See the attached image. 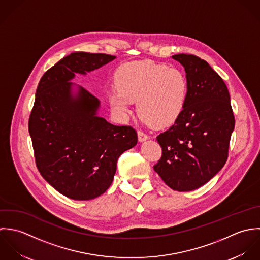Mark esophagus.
<instances>
[{
    "instance_id": "34e87169",
    "label": "esophagus",
    "mask_w": 260,
    "mask_h": 260,
    "mask_svg": "<svg viewBox=\"0 0 260 260\" xmlns=\"http://www.w3.org/2000/svg\"><path fill=\"white\" fill-rule=\"evenodd\" d=\"M138 138H139V141L142 143V142L147 141V140L149 139V136H148L147 134H145L144 132L139 131V132H138Z\"/></svg>"
}]
</instances>
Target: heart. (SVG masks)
Masks as SVG:
<instances>
[{
	"label": "heart",
	"mask_w": 260,
	"mask_h": 260,
	"mask_svg": "<svg viewBox=\"0 0 260 260\" xmlns=\"http://www.w3.org/2000/svg\"><path fill=\"white\" fill-rule=\"evenodd\" d=\"M117 90L108 100L115 113L126 117L133 103L142 120L156 127L174 123L185 106L188 82L185 74L177 68L153 61H137L123 65L116 74Z\"/></svg>",
	"instance_id": "heart-1"
}]
</instances>
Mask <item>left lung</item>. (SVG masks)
<instances>
[{
  "label": "left lung",
  "mask_w": 260,
  "mask_h": 260,
  "mask_svg": "<svg viewBox=\"0 0 260 260\" xmlns=\"http://www.w3.org/2000/svg\"><path fill=\"white\" fill-rule=\"evenodd\" d=\"M172 58L185 68L188 92L179 118L156 137L162 155L154 170L171 189L188 192L224 167L235 119L225 82L205 60L191 54Z\"/></svg>",
  "instance_id": "8db88e82"
}]
</instances>
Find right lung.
Returning <instances> with one entry per match:
<instances>
[{"instance_id": "add662e5", "label": "right lung", "mask_w": 260, "mask_h": 260, "mask_svg": "<svg viewBox=\"0 0 260 260\" xmlns=\"http://www.w3.org/2000/svg\"><path fill=\"white\" fill-rule=\"evenodd\" d=\"M115 56L74 52L42 76L29 118L37 168L62 195L73 200L94 199L112 183L119 156L138 143L137 132L114 125L98 115L101 102L71 82Z\"/></svg>"}]
</instances>
